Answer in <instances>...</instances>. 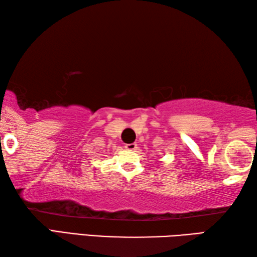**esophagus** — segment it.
Returning <instances> with one entry per match:
<instances>
[{"instance_id": "34e87169", "label": "esophagus", "mask_w": 257, "mask_h": 257, "mask_svg": "<svg viewBox=\"0 0 257 257\" xmlns=\"http://www.w3.org/2000/svg\"><path fill=\"white\" fill-rule=\"evenodd\" d=\"M124 148L127 149V150H129V151H135V150H137L138 145L136 144V143H134V144H128V145L124 146Z\"/></svg>"}]
</instances>
